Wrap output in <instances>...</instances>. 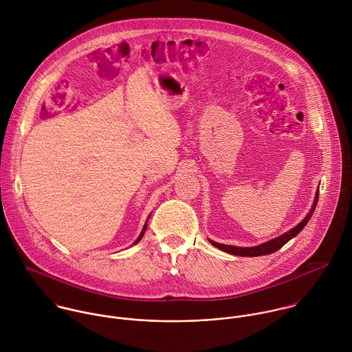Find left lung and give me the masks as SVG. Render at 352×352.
Returning a JSON list of instances; mask_svg holds the SVG:
<instances>
[{
  "label": "left lung",
  "instance_id": "1",
  "mask_svg": "<svg viewBox=\"0 0 352 352\" xmlns=\"http://www.w3.org/2000/svg\"><path fill=\"white\" fill-rule=\"evenodd\" d=\"M318 196H320V189L317 190V195H316V199H314V204H313V207H311L309 215H307L299 225H296L294 229H291L289 232H287L285 234H283V236H280V237H277V239H274V240H270V241L263 243V244H261V245H258V247H250V248H241V247H233V245H223V244H218V243L211 241V240H210V243H211L214 247H217L218 250H221V251H223V252H228V254H232V255H237V256H262V255L273 254V252L278 251L280 248H283L292 237L298 236V234L303 230V228L307 225V222L310 221V218H311V215H313V212H314V210H316V207H317Z\"/></svg>",
  "mask_w": 352,
  "mask_h": 352
}]
</instances>
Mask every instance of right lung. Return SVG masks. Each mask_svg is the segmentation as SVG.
I'll use <instances>...</instances> for the list:
<instances>
[{"instance_id": "add662e5", "label": "right lung", "mask_w": 352, "mask_h": 352, "mask_svg": "<svg viewBox=\"0 0 352 352\" xmlns=\"http://www.w3.org/2000/svg\"><path fill=\"white\" fill-rule=\"evenodd\" d=\"M145 230H146V225H145V226H144V229H142V232H141V234H140V236H138V239H137V240H135V241H134V244H137V243H138V241H140V240H141V239H142V236H144V233H145Z\"/></svg>"}]
</instances>
